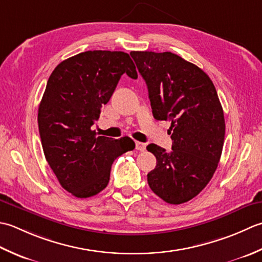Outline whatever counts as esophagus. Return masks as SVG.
Instances as JSON below:
<instances>
[{
	"instance_id": "esophagus-1",
	"label": "esophagus",
	"mask_w": 262,
	"mask_h": 262,
	"mask_svg": "<svg viewBox=\"0 0 262 262\" xmlns=\"http://www.w3.org/2000/svg\"><path fill=\"white\" fill-rule=\"evenodd\" d=\"M146 147H147L146 143L140 142V141H136V149H137V150L145 151L146 150Z\"/></svg>"
}]
</instances>
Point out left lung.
I'll return each instance as SVG.
<instances>
[{
    "label": "left lung",
    "mask_w": 262,
    "mask_h": 262,
    "mask_svg": "<svg viewBox=\"0 0 262 262\" xmlns=\"http://www.w3.org/2000/svg\"><path fill=\"white\" fill-rule=\"evenodd\" d=\"M130 55L146 81L154 117L170 122L172 150L147 146L157 161L148 184L167 204H183L206 188L221 159L225 119L216 88L200 68L174 53Z\"/></svg>",
    "instance_id": "1"
}]
</instances>
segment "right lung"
Returning <instances> with one entry per match:
<instances>
[{
  "instance_id": "1",
  "label": "right lung",
  "mask_w": 262,
  "mask_h": 262,
  "mask_svg": "<svg viewBox=\"0 0 262 262\" xmlns=\"http://www.w3.org/2000/svg\"><path fill=\"white\" fill-rule=\"evenodd\" d=\"M138 78L124 52L87 51L69 57L49 78L38 108V129L47 163L63 189L89 198L108 184L112 164L136 147L92 130L122 74Z\"/></svg>"
}]
</instances>
